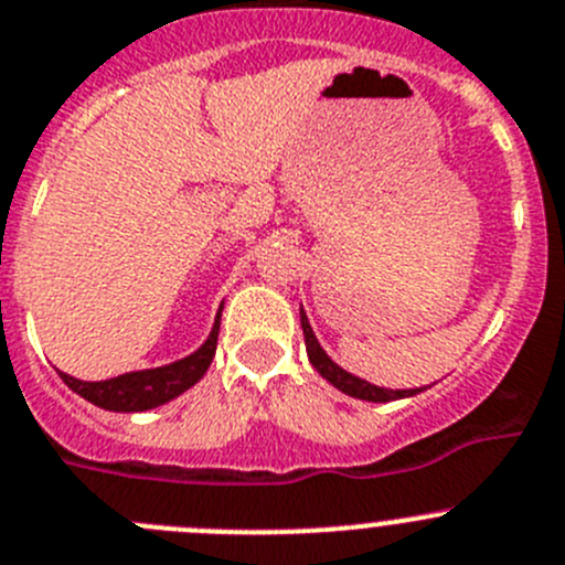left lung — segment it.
<instances>
[{
  "label": "left lung",
  "instance_id": "left-lung-1",
  "mask_svg": "<svg viewBox=\"0 0 565 565\" xmlns=\"http://www.w3.org/2000/svg\"><path fill=\"white\" fill-rule=\"evenodd\" d=\"M302 332H305V347H308V354H310V363H313L316 372L321 374V377L327 380V383L335 385L338 391H343V394L354 396V399H366V402H394V399H405V396H413L418 394V391L424 388H413V391H391V388H377V385L366 383V380L354 377V374L343 372L338 363H332L330 358H327V352L321 349V343L316 341L313 330H310V321L308 316H305L302 310Z\"/></svg>",
  "mask_w": 565,
  "mask_h": 565
}]
</instances>
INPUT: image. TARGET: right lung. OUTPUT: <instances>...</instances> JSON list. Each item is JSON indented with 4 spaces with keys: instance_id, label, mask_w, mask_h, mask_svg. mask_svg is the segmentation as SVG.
I'll list each match as a JSON object with an SVG mask.
<instances>
[{
    "instance_id": "obj_1",
    "label": "right lung",
    "mask_w": 565,
    "mask_h": 565,
    "mask_svg": "<svg viewBox=\"0 0 565 565\" xmlns=\"http://www.w3.org/2000/svg\"><path fill=\"white\" fill-rule=\"evenodd\" d=\"M218 319H222V316H216V324H213L211 338H207L196 352L177 360V363H171V366L147 369V372H130V374H121V377L102 380V383H83V380H74L63 372L61 377L74 394L94 402V405L105 407V411H118V413L152 411V407L166 405V402H171L174 396H180L182 391H188L191 385H196L199 380L205 377V372L211 369L213 354H216Z\"/></svg>"
}]
</instances>
